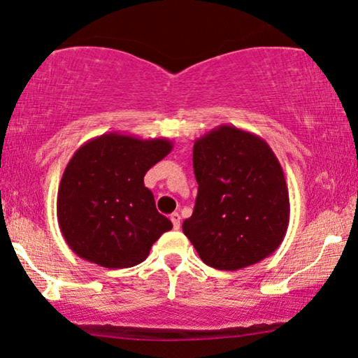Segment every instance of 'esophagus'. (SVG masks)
I'll return each instance as SVG.
<instances>
[{
    "label": "esophagus",
    "mask_w": 358,
    "mask_h": 358,
    "mask_svg": "<svg viewBox=\"0 0 358 358\" xmlns=\"http://www.w3.org/2000/svg\"><path fill=\"white\" fill-rule=\"evenodd\" d=\"M170 220H172L175 230H180V225H181V218H180V213H178V212H173L172 215H170Z\"/></svg>",
    "instance_id": "esophagus-1"
}]
</instances>
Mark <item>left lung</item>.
Here are the masks:
<instances>
[{"label":"left lung","mask_w":358,"mask_h":358,"mask_svg":"<svg viewBox=\"0 0 358 358\" xmlns=\"http://www.w3.org/2000/svg\"><path fill=\"white\" fill-rule=\"evenodd\" d=\"M193 167L199 188L183 233L202 262L234 271L270 257L285 239L291 209L268 143L220 125L194 141Z\"/></svg>","instance_id":"left-lung-1"}]
</instances>
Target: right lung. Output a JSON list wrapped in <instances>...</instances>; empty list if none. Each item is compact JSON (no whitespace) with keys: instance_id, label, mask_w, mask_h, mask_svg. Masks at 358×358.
Masks as SVG:
<instances>
[{"instance_id":"1","label":"right lung","mask_w":358,"mask_h":358,"mask_svg":"<svg viewBox=\"0 0 358 358\" xmlns=\"http://www.w3.org/2000/svg\"><path fill=\"white\" fill-rule=\"evenodd\" d=\"M167 138L112 131L80 146L59 183L57 222L80 259L128 268L146 260L172 222L156 209L145 175L172 151Z\"/></svg>"}]
</instances>
